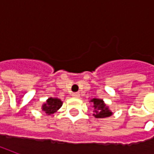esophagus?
Here are the masks:
<instances>
[{"instance_id": "obj_1", "label": "esophagus", "mask_w": 154, "mask_h": 154, "mask_svg": "<svg viewBox=\"0 0 154 154\" xmlns=\"http://www.w3.org/2000/svg\"><path fill=\"white\" fill-rule=\"evenodd\" d=\"M72 96L74 98H80V93L79 92H74V93H72Z\"/></svg>"}]
</instances>
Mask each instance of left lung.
Segmentation results:
<instances>
[{
  "mask_svg": "<svg viewBox=\"0 0 154 154\" xmlns=\"http://www.w3.org/2000/svg\"><path fill=\"white\" fill-rule=\"evenodd\" d=\"M91 102L93 103L92 109L94 112V116L97 118H104L111 116V111L108 109V107L104 104L102 99L98 98H93L91 100Z\"/></svg>",
  "mask_w": 154,
  "mask_h": 154,
  "instance_id": "1",
  "label": "left lung"
}]
</instances>
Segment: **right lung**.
Listing matches in <instances>:
<instances>
[{
  "label": "right lung",
  "instance_id": "add662e5",
  "mask_svg": "<svg viewBox=\"0 0 154 154\" xmlns=\"http://www.w3.org/2000/svg\"><path fill=\"white\" fill-rule=\"evenodd\" d=\"M62 104V102L61 101V99L50 98L47 100V102L43 105L42 108L47 115H52L56 112L57 109L61 108Z\"/></svg>",
  "mask_w": 154,
  "mask_h": 154
}]
</instances>
